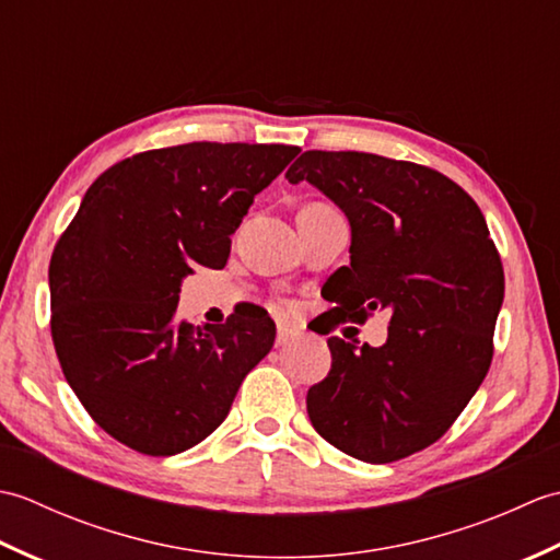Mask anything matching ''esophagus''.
<instances>
[{"mask_svg": "<svg viewBox=\"0 0 560 560\" xmlns=\"http://www.w3.org/2000/svg\"><path fill=\"white\" fill-rule=\"evenodd\" d=\"M299 339V331L291 329V327H279L277 329V347H287V343Z\"/></svg>", "mask_w": 560, "mask_h": 560, "instance_id": "34e87169", "label": "esophagus"}]
</instances>
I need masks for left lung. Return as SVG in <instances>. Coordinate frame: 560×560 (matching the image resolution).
Returning <instances> with one entry per match:
<instances>
[{
  "label": "left lung",
  "instance_id": "obj_1",
  "mask_svg": "<svg viewBox=\"0 0 560 560\" xmlns=\"http://www.w3.org/2000/svg\"><path fill=\"white\" fill-rule=\"evenodd\" d=\"M347 213L351 265L331 273V325L389 311L383 347L329 337L331 371L307 389L329 445L387 464L455 423L493 359L505 277L481 209L450 177L361 151H305L287 171ZM327 281V283H329Z\"/></svg>",
  "mask_w": 560,
  "mask_h": 560
}]
</instances>
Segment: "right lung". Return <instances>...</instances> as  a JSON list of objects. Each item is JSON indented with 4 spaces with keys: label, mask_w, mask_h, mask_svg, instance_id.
<instances>
[{
    "label": "right lung",
    "mask_w": 560,
    "mask_h": 560,
    "mask_svg": "<svg viewBox=\"0 0 560 560\" xmlns=\"http://www.w3.org/2000/svg\"><path fill=\"white\" fill-rule=\"evenodd\" d=\"M287 144H192L115 163L81 199L50 259V329L69 387L105 433L168 457L223 423L245 375L273 347L259 305L225 325L175 319L195 265L223 269L231 235Z\"/></svg>",
    "instance_id": "1"
}]
</instances>
